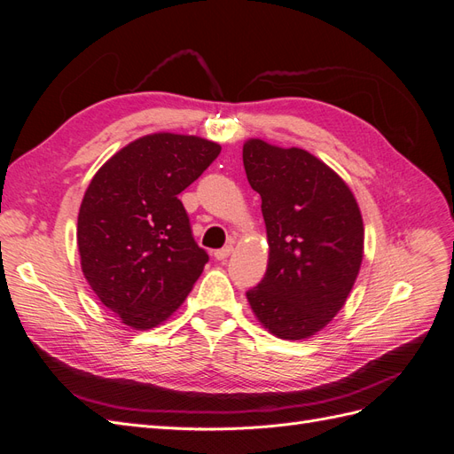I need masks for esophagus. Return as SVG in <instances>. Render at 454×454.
Returning a JSON list of instances; mask_svg holds the SVG:
<instances>
[{
  "label": "esophagus",
  "mask_w": 454,
  "mask_h": 454,
  "mask_svg": "<svg viewBox=\"0 0 454 454\" xmlns=\"http://www.w3.org/2000/svg\"><path fill=\"white\" fill-rule=\"evenodd\" d=\"M231 254H232V246L229 244V246H225V248H222V250H215V252H214V257H215L217 261H225Z\"/></svg>",
  "instance_id": "34e87169"
}]
</instances>
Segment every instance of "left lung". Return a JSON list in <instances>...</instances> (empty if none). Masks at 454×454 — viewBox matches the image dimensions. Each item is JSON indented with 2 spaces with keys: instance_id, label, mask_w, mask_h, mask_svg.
Returning <instances> with one entry per match:
<instances>
[{
  "instance_id": "left-lung-1",
  "label": "left lung",
  "mask_w": 454,
  "mask_h": 454,
  "mask_svg": "<svg viewBox=\"0 0 454 454\" xmlns=\"http://www.w3.org/2000/svg\"><path fill=\"white\" fill-rule=\"evenodd\" d=\"M242 160L270 250L263 280L246 297L270 333L307 339L342 309L358 277L360 208L348 185L305 149L248 140Z\"/></svg>"
}]
</instances>
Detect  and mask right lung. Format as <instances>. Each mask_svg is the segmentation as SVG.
Segmentation results:
<instances>
[{
  "label": "right lung",
  "instance_id": "right-lung-1",
  "mask_svg": "<svg viewBox=\"0 0 454 454\" xmlns=\"http://www.w3.org/2000/svg\"><path fill=\"white\" fill-rule=\"evenodd\" d=\"M219 151L197 136L151 134L92 177L77 217L81 269L122 324L151 329L167 320L208 263L177 195Z\"/></svg>",
  "mask_w": 454,
  "mask_h": 454
}]
</instances>
